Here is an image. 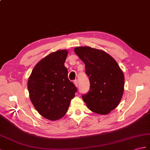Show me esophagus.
<instances>
[{
  "instance_id": "1",
  "label": "esophagus",
  "mask_w": 150,
  "mask_h": 150,
  "mask_svg": "<svg viewBox=\"0 0 150 150\" xmlns=\"http://www.w3.org/2000/svg\"><path fill=\"white\" fill-rule=\"evenodd\" d=\"M74 83H75V85L76 87H78V86H79V81H77V80H75V81H74Z\"/></svg>"
}]
</instances>
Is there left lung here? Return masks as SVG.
<instances>
[{
    "mask_svg": "<svg viewBox=\"0 0 150 150\" xmlns=\"http://www.w3.org/2000/svg\"><path fill=\"white\" fill-rule=\"evenodd\" d=\"M74 51L84 62L89 79V91L82 96L83 102L94 112L109 114L122 98L125 84L122 70L105 52L89 47H76Z\"/></svg>",
    "mask_w": 150,
    "mask_h": 150,
    "instance_id": "8db88e82",
    "label": "left lung"
}]
</instances>
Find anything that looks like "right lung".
I'll return each instance as SVG.
<instances>
[{
	"instance_id": "obj_1",
	"label": "right lung",
	"mask_w": 150,
	"mask_h": 150,
	"mask_svg": "<svg viewBox=\"0 0 150 150\" xmlns=\"http://www.w3.org/2000/svg\"><path fill=\"white\" fill-rule=\"evenodd\" d=\"M68 51L48 55L34 68L28 80V90L34 107L41 116L57 120L67 113L77 88L68 78L64 62Z\"/></svg>"
}]
</instances>
